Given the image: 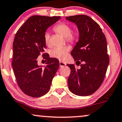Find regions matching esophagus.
<instances>
[{
	"mask_svg": "<svg viewBox=\"0 0 122 122\" xmlns=\"http://www.w3.org/2000/svg\"><path fill=\"white\" fill-rule=\"evenodd\" d=\"M66 65V64L64 63H63V62H62V61H60L59 62V66L61 67H64V66H65Z\"/></svg>",
	"mask_w": 122,
	"mask_h": 122,
	"instance_id": "34e87169",
	"label": "esophagus"
}]
</instances>
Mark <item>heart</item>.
<instances>
[{
	"instance_id": "b5f03b06",
	"label": "heart",
	"mask_w": 122,
	"mask_h": 122,
	"mask_svg": "<svg viewBox=\"0 0 122 122\" xmlns=\"http://www.w3.org/2000/svg\"><path fill=\"white\" fill-rule=\"evenodd\" d=\"M54 30L58 33L65 37L68 42L73 43L77 40V36L72 32L70 25L66 23H59L54 27ZM44 40L46 45H50V34L49 33H45ZM70 50L69 46H64L61 47H55L50 51L51 56L54 58L58 59L61 61L66 59L67 54Z\"/></svg>"
}]
</instances>
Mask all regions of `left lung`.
Returning a JSON list of instances; mask_svg holds the SVG:
<instances>
[{
    "label": "left lung",
    "mask_w": 122,
    "mask_h": 122,
    "mask_svg": "<svg viewBox=\"0 0 122 122\" xmlns=\"http://www.w3.org/2000/svg\"><path fill=\"white\" fill-rule=\"evenodd\" d=\"M77 26L79 40L71 51L76 64H67L71 69L68 88L73 94L87 96L100 88L106 75L109 57L107 41L100 26L86 15L66 17ZM82 62V64H81Z\"/></svg>",
    "instance_id": "1"
}]
</instances>
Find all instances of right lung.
Instances as JSON below:
<instances>
[{
    "label": "right lung",
    "mask_w": 122,
    "mask_h": 122,
    "mask_svg": "<svg viewBox=\"0 0 122 122\" xmlns=\"http://www.w3.org/2000/svg\"><path fill=\"white\" fill-rule=\"evenodd\" d=\"M60 19V16H31L15 35L12 63L13 72L20 88L30 97H41L49 92L59 68L58 60L50 58L44 52L46 47L44 35L47 28ZM40 55L46 59L44 68L37 63Z\"/></svg>",
    "instance_id": "add662e5"
}]
</instances>
